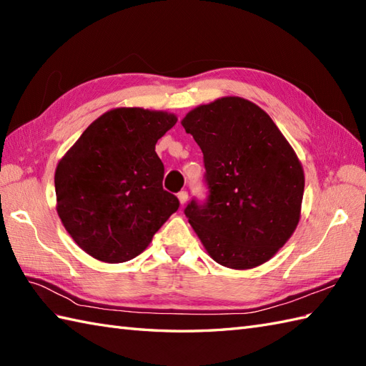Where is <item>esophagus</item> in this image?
Segmentation results:
<instances>
[{"mask_svg":"<svg viewBox=\"0 0 366 366\" xmlns=\"http://www.w3.org/2000/svg\"><path fill=\"white\" fill-rule=\"evenodd\" d=\"M177 198H179V203H181V206H184L185 203H187V199H189V193L187 192H179V195H177Z\"/></svg>","mask_w":366,"mask_h":366,"instance_id":"esophagus-1","label":"esophagus"}]
</instances>
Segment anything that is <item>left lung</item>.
Returning a JSON list of instances; mask_svg holds the SVG:
<instances>
[{
  "label": "left lung",
  "mask_w": 366,
  "mask_h": 366,
  "mask_svg": "<svg viewBox=\"0 0 366 366\" xmlns=\"http://www.w3.org/2000/svg\"><path fill=\"white\" fill-rule=\"evenodd\" d=\"M181 124L204 155L209 198L184 211L201 244L229 269L267 262L300 220L305 176L291 144L262 108L236 96L193 108Z\"/></svg>",
  "instance_id": "1"
}]
</instances>
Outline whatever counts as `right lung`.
<instances>
[{
	"label": "right lung",
	"instance_id": "right-lung-1",
	"mask_svg": "<svg viewBox=\"0 0 366 366\" xmlns=\"http://www.w3.org/2000/svg\"><path fill=\"white\" fill-rule=\"evenodd\" d=\"M176 114L121 107L104 113L54 171L56 211L83 252L99 261L134 259L179 207L163 190L155 143Z\"/></svg>",
	"mask_w": 366,
	"mask_h": 366
}]
</instances>
